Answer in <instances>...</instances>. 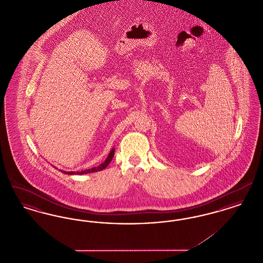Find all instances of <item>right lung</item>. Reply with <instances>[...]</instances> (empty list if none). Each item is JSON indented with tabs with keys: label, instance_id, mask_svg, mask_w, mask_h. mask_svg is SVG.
Segmentation results:
<instances>
[{
	"label": "right lung",
	"instance_id": "right-lung-1",
	"mask_svg": "<svg viewBox=\"0 0 263 263\" xmlns=\"http://www.w3.org/2000/svg\"><path fill=\"white\" fill-rule=\"evenodd\" d=\"M114 152H115V149L112 148L111 151L109 152V154H108V156H107L106 160H105L103 163H100V165H98V166H95V167H91V168H88V170H85V171H82V172H65V171H62V170H60V172L63 173V174H65V175H87V174H91V173H98V172H100V171L104 170V168L109 164V163L112 161L113 156H114Z\"/></svg>",
	"mask_w": 263,
	"mask_h": 263
}]
</instances>
